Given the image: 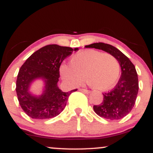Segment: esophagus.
Masks as SVG:
<instances>
[{
  "instance_id": "obj_1",
  "label": "esophagus",
  "mask_w": 153,
  "mask_h": 153,
  "mask_svg": "<svg viewBox=\"0 0 153 153\" xmlns=\"http://www.w3.org/2000/svg\"><path fill=\"white\" fill-rule=\"evenodd\" d=\"M79 90H80V91H81V92H83V93H85V94H89V93H90V91H89L88 90H87V89H82V88H80V89H79Z\"/></svg>"
}]
</instances>
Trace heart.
Here are the masks:
<instances>
[{"label":"heart","mask_w":153,"mask_h":153,"mask_svg":"<svg viewBox=\"0 0 153 153\" xmlns=\"http://www.w3.org/2000/svg\"><path fill=\"white\" fill-rule=\"evenodd\" d=\"M62 78L73 86L80 84L83 77L96 90L108 91L117 83L120 65L112 54L96 50H85L71 57L69 65L60 67Z\"/></svg>","instance_id":"heart-1"}]
</instances>
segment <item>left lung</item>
<instances>
[{
	"instance_id": "8db88e82",
	"label": "left lung",
	"mask_w": 153,
	"mask_h": 153,
	"mask_svg": "<svg viewBox=\"0 0 153 153\" xmlns=\"http://www.w3.org/2000/svg\"><path fill=\"white\" fill-rule=\"evenodd\" d=\"M85 47L103 50L114 56L122 71L114 88L103 94V101L99 105H94V111L99 117L110 120L124 118L134 107L138 94V77L134 65L125 54L111 45L99 42Z\"/></svg>"
}]
</instances>
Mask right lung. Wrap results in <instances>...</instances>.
Segmentation results:
<instances>
[{"label": "right lung", "instance_id": "obj_1", "mask_svg": "<svg viewBox=\"0 0 153 153\" xmlns=\"http://www.w3.org/2000/svg\"><path fill=\"white\" fill-rule=\"evenodd\" d=\"M78 48L49 45L34 52L19 70L16 80L17 97L19 104L29 117L36 119L53 118L66 106L68 97L77 89L63 92L57 86L59 67L62 61ZM42 78L45 82L43 94L33 96L29 92L34 79Z\"/></svg>", "mask_w": 153, "mask_h": 153}]
</instances>
